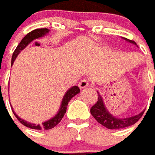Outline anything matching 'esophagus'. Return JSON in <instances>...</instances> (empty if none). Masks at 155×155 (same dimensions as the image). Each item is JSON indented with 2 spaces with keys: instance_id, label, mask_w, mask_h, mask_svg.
<instances>
[{
  "instance_id": "esophagus-1",
  "label": "esophagus",
  "mask_w": 155,
  "mask_h": 155,
  "mask_svg": "<svg viewBox=\"0 0 155 155\" xmlns=\"http://www.w3.org/2000/svg\"><path fill=\"white\" fill-rule=\"evenodd\" d=\"M89 85H90V81L87 79H83L81 80V82L79 83V86L81 89H85L86 87H88Z\"/></svg>"
}]
</instances>
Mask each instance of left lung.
<instances>
[{
  "instance_id": "8db88e82",
  "label": "left lung",
  "mask_w": 155,
  "mask_h": 155,
  "mask_svg": "<svg viewBox=\"0 0 155 155\" xmlns=\"http://www.w3.org/2000/svg\"><path fill=\"white\" fill-rule=\"evenodd\" d=\"M125 40L129 42V43L136 44L134 41L127 39V38H125ZM97 94H98V99H97L96 103L91 108V113L98 123L101 124L102 126L106 127L107 128L119 129V128H123V127H129L131 125H134V123H137L138 120L141 118V117L144 112V111H142L138 115L128 117H123V118L116 117L114 116L111 115V113L107 111V109L106 108L102 96H101L100 93L97 91Z\"/></svg>"
}]
</instances>
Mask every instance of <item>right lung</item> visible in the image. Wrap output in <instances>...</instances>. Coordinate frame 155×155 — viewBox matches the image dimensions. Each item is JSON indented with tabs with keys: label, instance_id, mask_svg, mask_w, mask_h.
<instances>
[{
	"label": "right lung",
	"instance_id": "right-lung-1",
	"mask_svg": "<svg viewBox=\"0 0 155 155\" xmlns=\"http://www.w3.org/2000/svg\"><path fill=\"white\" fill-rule=\"evenodd\" d=\"M49 32V30L48 28H38L33 30L32 32H28L26 36L21 39V41L20 42V44L17 45V48L15 49V51L13 52V54H12V65L13 64L15 59L17 57L18 54L22 50L24 49L25 48L27 47L32 41H33L34 39H38L39 38H42L44 37V35H46L48 32ZM78 93H80V88L78 87L77 85H74V86H72L71 88L69 89L66 91V93L64 94V96L63 97L62 102H61V105H60V108H59V111L57 112V114L52 117L51 119L48 120L46 122L43 123L41 125L38 124V125H36V124H33V123H30L28 122H26L23 119L20 118L15 113V111H13L14 115L17 117V120L21 123L23 124L24 126L28 127H30V128H32V129H38V130H41V129H44V130H48V129H51L53 127H54L56 125H58L60 121L62 120V118L64 117V116L67 110V106H68V103L69 101L71 100L72 97H74L75 95H77Z\"/></svg>",
	"mask_w": 155,
	"mask_h": 155
}]
</instances>
